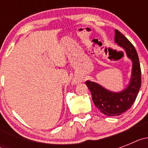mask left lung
Here are the masks:
<instances>
[{"label": "left lung", "mask_w": 148, "mask_h": 148, "mask_svg": "<svg viewBox=\"0 0 148 148\" xmlns=\"http://www.w3.org/2000/svg\"><path fill=\"white\" fill-rule=\"evenodd\" d=\"M115 42L125 49L128 58L133 61L132 76L128 87L120 92H113L95 82H86L94 104L108 116H119L130 109L136 99L142 84L140 64L134 46L117 29L115 30Z\"/></svg>", "instance_id": "1"}]
</instances>
